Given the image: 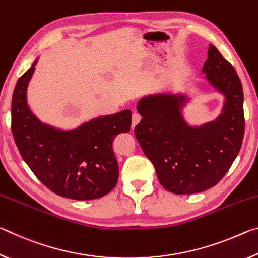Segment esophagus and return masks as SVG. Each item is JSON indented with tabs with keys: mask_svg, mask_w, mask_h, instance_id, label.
Here are the masks:
<instances>
[{
	"mask_svg": "<svg viewBox=\"0 0 258 258\" xmlns=\"http://www.w3.org/2000/svg\"><path fill=\"white\" fill-rule=\"evenodd\" d=\"M141 115H140L139 112H134L133 116H132V127H134L135 125L140 123V120H141Z\"/></svg>",
	"mask_w": 258,
	"mask_h": 258,
	"instance_id": "obj_1",
	"label": "esophagus"
}]
</instances>
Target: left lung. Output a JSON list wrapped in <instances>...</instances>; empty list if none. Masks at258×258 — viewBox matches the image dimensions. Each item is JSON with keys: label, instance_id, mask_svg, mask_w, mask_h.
I'll list each match as a JSON object with an SVG mask.
<instances>
[{"label": "left lung", "instance_id": "8db88e82", "mask_svg": "<svg viewBox=\"0 0 258 258\" xmlns=\"http://www.w3.org/2000/svg\"><path fill=\"white\" fill-rule=\"evenodd\" d=\"M202 72L225 98L215 120L187 124L182 115L189 100L185 94L157 93L138 103L142 119L135 126V137L154 164L160 184L175 195L197 194L216 185L242 145L243 92L237 72L212 44Z\"/></svg>", "mask_w": 258, "mask_h": 258}]
</instances>
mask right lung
<instances>
[{"label": "right lung", "mask_w": 258, "mask_h": 258, "mask_svg": "<svg viewBox=\"0 0 258 258\" xmlns=\"http://www.w3.org/2000/svg\"><path fill=\"white\" fill-rule=\"evenodd\" d=\"M37 59L17 82L11 106V130L21 157L36 177L55 195L75 200L98 199L118 180L112 151L117 134L128 132V109L100 116L63 131L42 123L27 103L28 83Z\"/></svg>", "instance_id": "right-lung-1"}]
</instances>
